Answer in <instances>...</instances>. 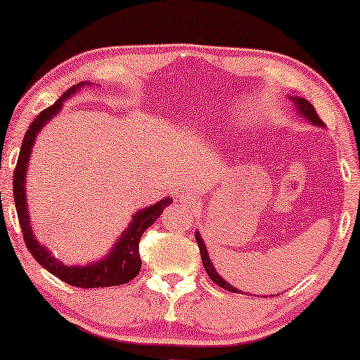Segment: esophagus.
<instances>
[{"instance_id": "obj_1", "label": "esophagus", "mask_w": 360, "mask_h": 360, "mask_svg": "<svg viewBox=\"0 0 360 360\" xmlns=\"http://www.w3.org/2000/svg\"><path fill=\"white\" fill-rule=\"evenodd\" d=\"M180 201H181V203H185V205H193V201H195L193 193L180 195Z\"/></svg>"}]
</instances>
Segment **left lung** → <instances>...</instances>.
<instances>
[{"instance_id":"8db88e82","label":"left lung","mask_w":360,"mask_h":360,"mask_svg":"<svg viewBox=\"0 0 360 360\" xmlns=\"http://www.w3.org/2000/svg\"><path fill=\"white\" fill-rule=\"evenodd\" d=\"M290 100L293 101L295 111H297L298 117H302V120L308 121L311 126L324 127L323 121L319 120V116L316 115V111H314L313 105L308 100H304V98H302V96H295V95H290ZM195 236H196V243H198V248H200L201 262H203V267L206 270V274L210 275V278L213 280L216 285H219L221 288L229 290V292H233V293H243L239 288H236V287H233V285H229L223 277H221L218 272H216V269H214L213 262H211V259H210V255H208V249H206V245L203 243V238H201L200 231H195Z\"/></svg>"}]
</instances>
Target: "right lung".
Listing matches in <instances>:
<instances>
[{
  "label": "right lung",
  "instance_id": "right-lung-1",
  "mask_svg": "<svg viewBox=\"0 0 360 360\" xmlns=\"http://www.w3.org/2000/svg\"><path fill=\"white\" fill-rule=\"evenodd\" d=\"M91 86L93 83H78L63 93L58 100L53 103L51 108L44 110L36 120L32 121V124L29 126L26 131V136L22 139L21 150H19L16 170L13 174V190H14V203H16L18 211V219L21 224L24 240L29 252L32 254V257L42 265L44 269H47L52 275H56L57 278H60L62 282L78 288H103V287H116V285H124L131 282L132 278L137 277L139 274L142 260L139 255V240L142 234L146 233L147 228H150L154 224V221L159 219L167 206L174 203L172 198L165 196L160 201H157L155 205L147 206V208L137 210L132 214V219L129 224L126 226V229L120 234V238L115 240V245L110 249V252L103 255L100 260L95 262H88L86 265H65L62 260L53 257L46 245L41 244L37 240L36 236L32 233L31 226V216H29L27 210V200H26V180H27V165L29 159H31V152L36 142V137L39 136L46 124L51 122L58 112H60L63 101L68 100L72 95L80 90L83 86Z\"/></svg>",
  "mask_w": 360,
  "mask_h": 360
}]
</instances>
